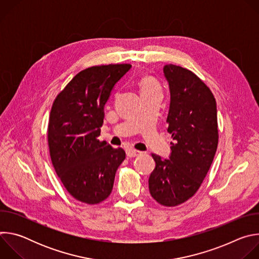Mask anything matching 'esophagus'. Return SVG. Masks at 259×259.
<instances>
[{
	"instance_id": "esophagus-1",
	"label": "esophagus",
	"mask_w": 259,
	"mask_h": 259,
	"mask_svg": "<svg viewBox=\"0 0 259 259\" xmlns=\"http://www.w3.org/2000/svg\"><path fill=\"white\" fill-rule=\"evenodd\" d=\"M141 154V152L139 151H136V150H133V149H129L127 150V156L130 157V158H134V157H137Z\"/></svg>"
}]
</instances>
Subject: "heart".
Listing matches in <instances>:
<instances>
[{
  "label": "heart",
  "mask_w": 259,
  "mask_h": 259,
  "mask_svg": "<svg viewBox=\"0 0 259 259\" xmlns=\"http://www.w3.org/2000/svg\"><path fill=\"white\" fill-rule=\"evenodd\" d=\"M139 86H140L141 93L160 91V87L158 83L155 81V79L151 77H143L139 82Z\"/></svg>",
  "instance_id": "heart-1"
}]
</instances>
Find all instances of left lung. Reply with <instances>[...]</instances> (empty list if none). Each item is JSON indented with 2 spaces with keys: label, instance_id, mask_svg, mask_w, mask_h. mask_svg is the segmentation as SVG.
Here are the masks:
<instances>
[{
  "label": "left lung",
  "instance_id": "1",
  "mask_svg": "<svg viewBox=\"0 0 259 259\" xmlns=\"http://www.w3.org/2000/svg\"><path fill=\"white\" fill-rule=\"evenodd\" d=\"M170 90L167 131L172 135L168 159L153 154L156 167L149 178L152 197L174 207L192 198L206 177L217 144V109L211 90L195 73L166 64Z\"/></svg>",
  "mask_w": 259,
  "mask_h": 259
}]
</instances>
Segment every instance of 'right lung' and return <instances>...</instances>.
<instances>
[{"label": "right lung", "mask_w": 259, "mask_h": 259, "mask_svg": "<svg viewBox=\"0 0 259 259\" xmlns=\"http://www.w3.org/2000/svg\"><path fill=\"white\" fill-rule=\"evenodd\" d=\"M130 64L88 67L55 98L49 118L48 144L56 174L78 201L98 204L113 191L126 154L99 141L104 105Z\"/></svg>", "instance_id": "add662e5"}]
</instances>
